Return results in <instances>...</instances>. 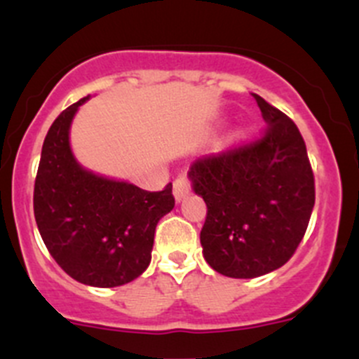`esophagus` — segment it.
I'll list each match as a JSON object with an SVG mask.
<instances>
[{"instance_id":"1","label":"esophagus","mask_w":359,"mask_h":359,"mask_svg":"<svg viewBox=\"0 0 359 359\" xmlns=\"http://www.w3.org/2000/svg\"><path fill=\"white\" fill-rule=\"evenodd\" d=\"M191 179L187 175H179L175 180H173V194H175V200L180 201L191 193Z\"/></svg>"}]
</instances>
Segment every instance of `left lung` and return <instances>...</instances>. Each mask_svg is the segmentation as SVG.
Here are the masks:
<instances>
[{
    "mask_svg": "<svg viewBox=\"0 0 359 359\" xmlns=\"http://www.w3.org/2000/svg\"><path fill=\"white\" fill-rule=\"evenodd\" d=\"M263 133L191 165L194 193L207 203L200 233L215 272L252 279L286 264L300 245L316 201L304 137L284 112L252 95Z\"/></svg>",
    "mask_w": 359,
    "mask_h": 359,
    "instance_id": "8db88e82",
    "label": "left lung"
}]
</instances>
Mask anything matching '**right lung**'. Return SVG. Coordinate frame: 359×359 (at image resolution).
Returning <instances> with one entry per match:
<instances>
[{
    "label": "right lung",
    "mask_w": 359,
    "mask_h": 359,
    "mask_svg": "<svg viewBox=\"0 0 359 359\" xmlns=\"http://www.w3.org/2000/svg\"><path fill=\"white\" fill-rule=\"evenodd\" d=\"M87 98L62 110L45 137L34 179V219L50 256L72 279L116 287L145 272L156 224L175 198L172 182L163 191H145L95 175L75 161L69 124Z\"/></svg>",
    "instance_id": "add662e5"
}]
</instances>
